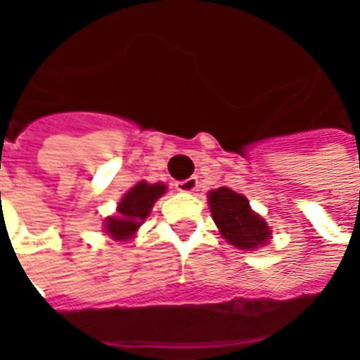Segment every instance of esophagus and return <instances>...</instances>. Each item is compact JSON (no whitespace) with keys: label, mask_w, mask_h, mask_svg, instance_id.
<instances>
[{"label":"esophagus","mask_w":360,"mask_h":360,"mask_svg":"<svg viewBox=\"0 0 360 360\" xmlns=\"http://www.w3.org/2000/svg\"><path fill=\"white\" fill-rule=\"evenodd\" d=\"M175 188L181 191V193H193V191L198 188V177L193 175V177H188V179L177 181V183H175Z\"/></svg>","instance_id":"34e87169"}]
</instances>
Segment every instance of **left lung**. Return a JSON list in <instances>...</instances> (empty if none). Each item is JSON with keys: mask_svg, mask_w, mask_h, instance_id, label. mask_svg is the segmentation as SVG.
Instances as JSON below:
<instances>
[{"mask_svg": "<svg viewBox=\"0 0 360 360\" xmlns=\"http://www.w3.org/2000/svg\"><path fill=\"white\" fill-rule=\"evenodd\" d=\"M210 200L212 218L218 224L219 233L239 249H257L268 241L270 227L258 214L250 210L249 200L231 188L221 187L212 191Z\"/></svg>", "mask_w": 360, "mask_h": 360, "instance_id": "1", "label": "left lung"}]
</instances>
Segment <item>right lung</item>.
<instances>
[{"label": "right lung", "mask_w": 360, "mask_h": 360, "mask_svg": "<svg viewBox=\"0 0 360 360\" xmlns=\"http://www.w3.org/2000/svg\"><path fill=\"white\" fill-rule=\"evenodd\" d=\"M165 193V187L162 183L148 185L146 181H141L134 185L119 202V216H110L105 219V229L113 239H129L131 235L139 229L144 219L148 218L152 206L160 196Z\"/></svg>", "instance_id": "right-lung-1"}]
</instances>
